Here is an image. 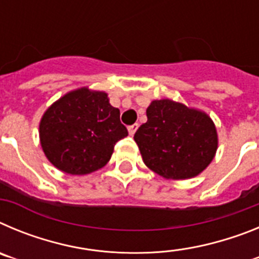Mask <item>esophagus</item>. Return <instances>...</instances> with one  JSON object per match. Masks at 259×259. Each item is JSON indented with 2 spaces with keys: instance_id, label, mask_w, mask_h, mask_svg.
<instances>
[{
  "instance_id": "esophagus-1",
  "label": "esophagus",
  "mask_w": 259,
  "mask_h": 259,
  "mask_svg": "<svg viewBox=\"0 0 259 259\" xmlns=\"http://www.w3.org/2000/svg\"><path fill=\"white\" fill-rule=\"evenodd\" d=\"M137 128H139V124H137V123H135V124L130 125V127H128V134L131 135V136H134Z\"/></svg>"
}]
</instances>
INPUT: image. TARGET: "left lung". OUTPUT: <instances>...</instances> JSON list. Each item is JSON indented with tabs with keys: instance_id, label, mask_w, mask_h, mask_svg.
I'll use <instances>...</instances> for the list:
<instances>
[{
	"instance_id": "obj_1",
	"label": "left lung",
	"mask_w": 259,
	"mask_h": 259,
	"mask_svg": "<svg viewBox=\"0 0 259 259\" xmlns=\"http://www.w3.org/2000/svg\"><path fill=\"white\" fill-rule=\"evenodd\" d=\"M148 122L135 134L141 157L166 179H191L210 164L218 148L217 130L207 114L171 100H155Z\"/></svg>"
}]
</instances>
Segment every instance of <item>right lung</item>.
Returning a JSON list of instances; mask_svg holds the SVG:
<instances>
[{
    "instance_id": "obj_1",
    "label": "right lung",
    "mask_w": 259,
    "mask_h": 259,
    "mask_svg": "<svg viewBox=\"0 0 259 259\" xmlns=\"http://www.w3.org/2000/svg\"><path fill=\"white\" fill-rule=\"evenodd\" d=\"M40 141L52 164L71 175H85L110 161L114 145L128 135L120 111L105 92L80 88L47 110L40 122Z\"/></svg>"
}]
</instances>
